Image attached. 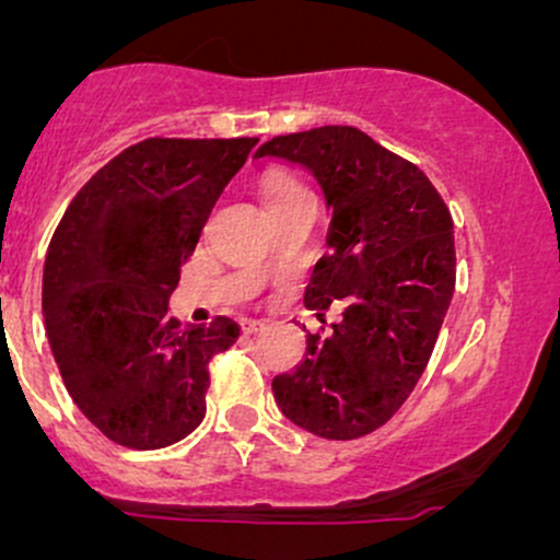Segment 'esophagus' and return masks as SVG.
Listing matches in <instances>:
<instances>
[{"label":"esophagus","mask_w":560,"mask_h":560,"mask_svg":"<svg viewBox=\"0 0 560 560\" xmlns=\"http://www.w3.org/2000/svg\"><path fill=\"white\" fill-rule=\"evenodd\" d=\"M262 329H266V320H260V318H244L242 320V331L244 334H258Z\"/></svg>","instance_id":"esophagus-1"}]
</instances>
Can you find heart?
Here are the masks:
<instances>
[{
  "label": "heart",
  "instance_id": "obj_1",
  "mask_svg": "<svg viewBox=\"0 0 560 560\" xmlns=\"http://www.w3.org/2000/svg\"><path fill=\"white\" fill-rule=\"evenodd\" d=\"M300 191H305V189H302V186L294 182V178H287V176L271 178V182L266 184V202H273V199H284V197H292V195H300Z\"/></svg>",
  "mask_w": 560,
  "mask_h": 560
}]
</instances>
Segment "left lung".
Wrapping results in <instances>:
<instances>
[{
  "mask_svg": "<svg viewBox=\"0 0 560 560\" xmlns=\"http://www.w3.org/2000/svg\"><path fill=\"white\" fill-rule=\"evenodd\" d=\"M300 165L331 210L305 305L342 320L307 334L305 361L273 378L281 413L324 440H358L400 410L432 358L455 289L453 218L413 163L352 126L276 137L255 152Z\"/></svg>",
  "mask_w": 560,
  "mask_h": 560,
  "instance_id": "obj_1",
  "label": "left lung"
}]
</instances>
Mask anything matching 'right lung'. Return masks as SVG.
<instances>
[{"mask_svg":"<svg viewBox=\"0 0 560 560\" xmlns=\"http://www.w3.org/2000/svg\"><path fill=\"white\" fill-rule=\"evenodd\" d=\"M258 139H144L68 205L44 260L42 311L68 395L107 440L158 450L205 419L208 363L236 320L182 326L168 300Z\"/></svg>","mask_w":560,"mask_h":560,"instance_id":"right-lung-1","label":"right lung"}]
</instances>
